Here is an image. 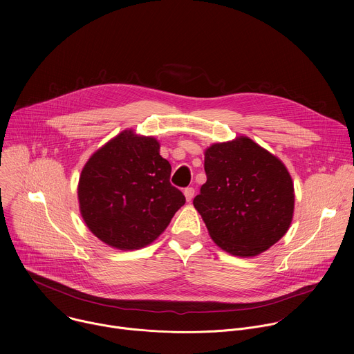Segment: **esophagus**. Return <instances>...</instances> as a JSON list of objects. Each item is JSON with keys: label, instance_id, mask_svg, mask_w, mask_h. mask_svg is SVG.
I'll return each mask as SVG.
<instances>
[{"label": "esophagus", "instance_id": "34e87169", "mask_svg": "<svg viewBox=\"0 0 354 354\" xmlns=\"http://www.w3.org/2000/svg\"><path fill=\"white\" fill-rule=\"evenodd\" d=\"M183 193H185V197H186V200L187 201H190L193 197H194V189L193 187H186L185 190H183Z\"/></svg>", "mask_w": 354, "mask_h": 354}]
</instances>
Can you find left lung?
I'll list each match as a JSON object with an SVG mask.
<instances>
[{"label":"left lung","mask_w":354,"mask_h":354,"mask_svg":"<svg viewBox=\"0 0 354 354\" xmlns=\"http://www.w3.org/2000/svg\"><path fill=\"white\" fill-rule=\"evenodd\" d=\"M193 205L213 241L235 257H257L288 230L292 180L280 160L248 137L213 144Z\"/></svg>","instance_id":"obj_1"}]
</instances>
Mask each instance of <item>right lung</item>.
<instances>
[{"mask_svg": "<svg viewBox=\"0 0 354 354\" xmlns=\"http://www.w3.org/2000/svg\"><path fill=\"white\" fill-rule=\"evenodd\" d=\"M171 164L153 137L126 130L85 164L78 200L88 228L118 249H138L157 239L185 205L171 185Z\"/></svg>", "mask_w": 354, "mask_h": 354, "instance_id": "obj_1", "label": "right lung"}]
</instances>
